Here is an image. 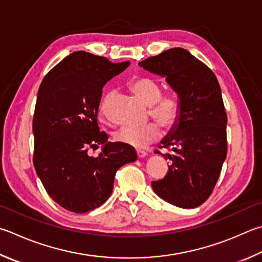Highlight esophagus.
Returning <instances> with one entry per match:
<instances>
[{
    "instance_id": "obj_1",
    "label": "esophagus",
    "mask_w": 262,
    "mask_h": 262,
    "mask_svg": "<svg viewBox=\"0 0 262 262\" xmlns=\"http://www.w3.org/2000/svg\"><path fill=\"white\" fill-rule=\"evenodd\" d=\"M136 154H137V157H139V158H144V157L146 156V151L142 150V149H137Z\"/></svg>"
}]
</instances>
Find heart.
<instances>
[{
	"label": "heart",
	"instance_id": "1",
	"mask_svg": "<svg viewBox=\"0 0 262 262\" xmlns=\"http://www.w3.org/2000/svg\"><path fill=\"white\" fill-rule=\"evenodd\" d=\"M129 87L142 102L149 105V116L161 127L170 129L177 125L181 116L180 104L172 95L161 94L160 84L156 80L137 77L132 80ZM111 97L112 94H107L99 106V116L103 119L107 118V105ZM159 136V126L156 122H149L141 127H123L116 134V139L123 144L144 147Z\"/></svg>",
	"mask_w": 262,
	"mask_h": 262
}]
</instances>
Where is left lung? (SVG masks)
<instances>
[{
  "label": "left lung",
  "mask_w": 262,
  "mask_h": 262,
  "mask_svg": "<svg viewBox=\"0 0 262 262\" xmlns=\"http://www.w3.org/2000/svg\"><path fill=\"white\" fill-rule=\"evenodd\" d=\"M166 77L178 94L181 116L159 147L172 161L164 179L152 181L155 192L172 205L194 208L211 196L227 156V113L215 74L183 48H172L139 63Z\"/></svg>",
  "instance_id": "1"
}]
</instances>
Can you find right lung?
Returning <instances> with one entry per match:
<instances>
[{"instance_id":"obj_1","label":"right lung","mask_w":262,"mask_h":262,"mask_svg":"<svg viewBox=\"0 0 262 262\" xmlns=\"http://www.w3.org/2000/svg\"><path fill=\"white\" fill-rule=\"evenodd\" d=\"M129 64L75 51L42 80L33 117V164L49 196L70 212L105 203L117 170L137 158L133 146L107 142L97 123L104 84ZM99 144L102 152L92 157L88 151Z\"/></svg>"}]
</instances>
